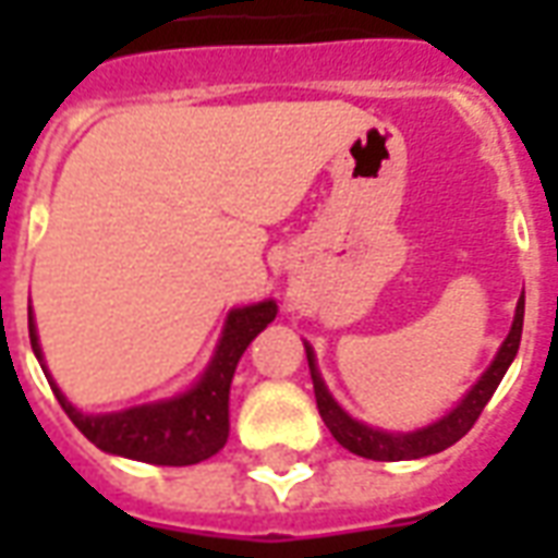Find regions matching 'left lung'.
I'll return each mask as SVG.
<instances>
[{"label":"left lung","mask_w":558,"mask_h":558,"mask_svg":"<svg viewBox=\"0 0 558 558\" xmlns=\"http://www.w3.org/2000/svg\"><path fill=\"white\" fill-rule=\"evenodd\" d=\"M523 304H526L523 299L517 302L514 326L508 331V338H505L499 355H496L490 367H487V374L481 376L478 383H475V388L457 403V410L448 412L442 421H436L430 427H424V430L415 433H383L374 430V427H367L362 421L350 418L326 391V383L316 374L314 352L307 347V364H311V379H314L316 410H319V415L326 421V427L331 430V436H335L347 451H352V454L359 457H367V460H415V457L439 454L448 445H454L457 439H463V436L472 430V424L478 421L481 410L487 407V400L493 398V391L502 383L508 364L514 362L517 350H520Z\"/></svg>","instance_id":"8db88e82"}]
</instances>
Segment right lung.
I'll list each match as a JSON object with an SVG mask.
<instances>
[{
  "instance_id": "obj_1",
  "label": "right lung",
  "mask_w": 558,
  "mask_h": 558,
  "mask_svg": "<svg viewBox=\"0 0 558 558\" xmlns=\"http://www.w3.org/2000/svg\"><path fill=\"white\" fill-rule=\"evenodd\" d=\"M275 314H278L275 302L232 311L206 376L187 395L167 400V403L137 407V410L113 412V415H83L62 398L53 379H50V386H53L56 400L62 403L68 418L74 421L77 430L101 451L155 463V466H191V463L218 454L227 442V436H230V383L235 364L247 350V343L275 319ZM29 340L35 355L41 359L32 311Z\"/></svg>"
}]
</instances>
